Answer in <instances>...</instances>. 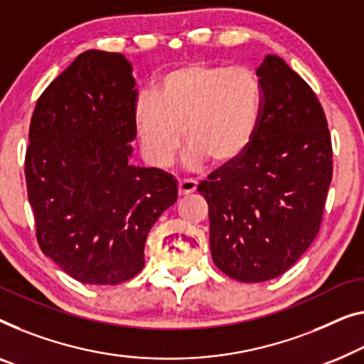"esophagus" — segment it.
Instances as JSON below:
<instances>
[{"instance_id":"1","label":"esophagus","mask_w":364,"mask_h":364,"mask_svg":"<svg viewBox=\"0 0 364 364\" xmlns=\"http://www.w3.org/2000/svg\"><path fill=\"white\" fill-rule=\"evenodd\" d=\"M178 193L181 195H188L195 192V188H197L198 182L195 181V178H178Z\"/></svg>"}]
</instances>
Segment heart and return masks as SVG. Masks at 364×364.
<instances>
[{"label": "heart", "instance_id": "obj_1", "mask_svg": "<svg viewBox=\"0 0 364 364\" xmlns=\"http://www.w3.org/2000/svg\"><path fill=\"white\" fill-rule=\"evenodd\" d=\"M262 88L250 67L191 64L166 75L159 93L143 90L134 105L141 147L151 164L169 167L183 138L186 166L195 169L238 157L255 138Z\"/></svg>", "mask_w": 364, "mask_h": 364}]
</instances>
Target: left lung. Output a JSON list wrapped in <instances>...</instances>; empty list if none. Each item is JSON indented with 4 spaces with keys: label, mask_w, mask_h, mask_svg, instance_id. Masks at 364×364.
<instances>
[{
    "label": "left lung",
    "mask_w": 364,
    "mask_h": 364,
    "mask_svg": "<svg viewBox=\"0 0 364 364\" xmlns=\"http://www.w3.org/2000/svg\"><path fill=\"white\" fill-rule=\"evenodd\" d=\"M256 73L262 112L255 138L198 183L215 266L240 282L269 281L304 255L333 173L328 124L309 83L277 55Z\"/></svg>",
    "instance_id": "1"
}]
</instances>
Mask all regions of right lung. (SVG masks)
Returning <instances> with one entry per match:
<instances>
[{
  "instance_id": "obj_1",
  "label": "right lung",
  "mask_w": 364,
  "mask_h": 364,
  "mask_svg": "<svg viewBox=\"0 0 364 364\" xmlns=\"http://www.w3.org/2000/svg\"><path fill=\"white\" fill-rule=\"evenodd\" d=\"M133 67L114 52L77 57L36 103L24 173L42 252L68 276L117 286L144 267L147 233L177 182L129 164L136 139Z\"/></svg>"
}]
</instances>
